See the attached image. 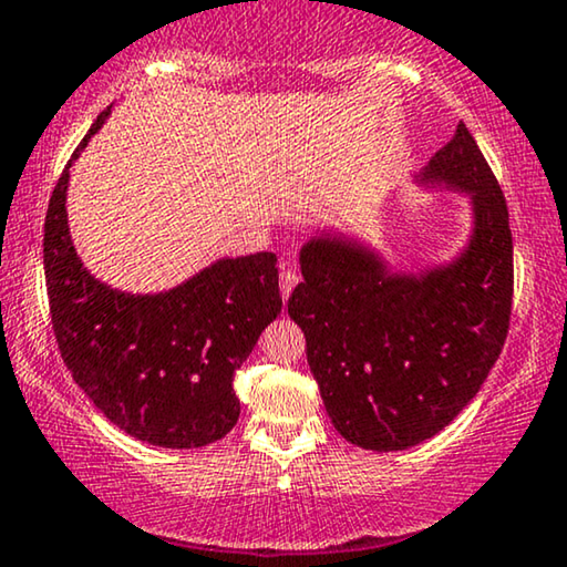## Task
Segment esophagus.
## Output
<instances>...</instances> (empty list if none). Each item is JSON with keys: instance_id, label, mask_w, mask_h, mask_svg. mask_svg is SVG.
I'll return each mask as SVG.
<instances>
[{"instance_id": "esophagus-1", "label": "esophagus", "mask_w": 567, "mask_h": 567, "mask_svg": "<svg viewBox=\"0 0 567 567\" xmlns=\"http://www.w3.org/2000/svg\"><path fill=\"white\" fill-rule=\"evenodd\" d=\"M278 284H281V297H284V301L289 299V293L293 291V286L299 284V278H297V274H291V270H281V278H278Z\"/></svg>"}]
</instances>
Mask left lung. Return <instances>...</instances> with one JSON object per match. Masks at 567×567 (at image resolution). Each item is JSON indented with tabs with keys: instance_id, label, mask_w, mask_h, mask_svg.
Here are the masks:
<instances>
[{
	"instance_id": "obj_1",
	"label": "left lung",
	"mask_w": 567,
	"mask_h": 567,
	"mask_svg": "<svg viewBox=\"0 0 567 567\" xmlns=\"http://www.w3.org/2000/svg\"><path fill=\"white\" fill-rule=\"evenodd\" d=\"M472 196V235L452 262L394 274L346 235L301 247L289 315L340 436L400 452L446 429L475 398L508 336L514 239L491 165L464 123L417 175Z\"/></svg>"
}]
</instances>
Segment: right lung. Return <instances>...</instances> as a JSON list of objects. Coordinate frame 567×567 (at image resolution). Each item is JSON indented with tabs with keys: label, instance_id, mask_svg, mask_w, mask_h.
Listing matches in <instances>:
<instances>
[{
	"label": "right lung",
	"instance_id": "add662e5",
	"mask_svg": "<svg viewBox=\"0 0 567 567\" xmlns=\"http://www.w3.org/2000/svg\"><path fill=\"white\" fill-rule=\"evenodd\" d=\"M107 115L111 107L72 159ZM69 167L51 193L43 227L45 289L66 369L100 413L138 441L198 449L224 439L239 417L235 371L284 307L276 255L221 258L162 293L111 289L72 245Z\"/></svg>",
	"mask_w": 567,
	"mask_h": 567
}]
</instances>
